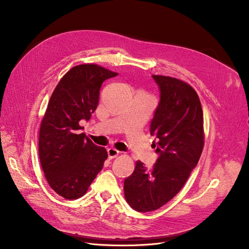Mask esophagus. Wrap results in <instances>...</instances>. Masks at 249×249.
<instances>
[{"label": "esophagus", "instance_id": "1", "mask_svg": "<svg viewBox=\"0 0 249 249\" xmlns=\"http://www.w3.org/2000/svg\"><path fill=\"white\" fill-rule=\"evenodd\" d=\"M119 150H117L116 148H113V147H111V148H109L108 149V156H109V159L110 160H112V159H115L116 156L119 154Z\"/></svg>", "mask_w": 249, "mask_h": 249}]
</instances>
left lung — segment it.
<instances>
[{"instance_id":"left-lung-1","label":"left lung","mask_w":249,"mask_h":249,"mask_svg":"<svg viewBox=\"0 0 249 249\" xmlns=\"http://www.w3.org/2000/svg\"><path fill=\"white\" fill-rule=\"evenodd\" d=\"M160 90V102L150 124L158 160L150 169L136 161L133 174L124 180V196L138 212H150L171 201L198 164L204 147V118L196 90L186 82L152 75Z\"/></svg>"}]
</instances>
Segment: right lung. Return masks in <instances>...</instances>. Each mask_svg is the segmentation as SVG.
Instances as JSON below:
<instances>
[{"instance_id":"obj_1","label":"right lung","mask_w":249,"mask_h":249,"mask_svg":"<svg viewBox=\"0 0 249 249\" xmlns=\"http://www.w3.org/2000/svg\"><path fill=\"white\" fill-rule=\"evenodd\" d=\"M117 74L98 64L75 65L50 97L39 131V159L48 185L64 199L83 197L108 158L106 148L80 133V121L97 109L103 82Z\"/></svg>"}]
</instances>
